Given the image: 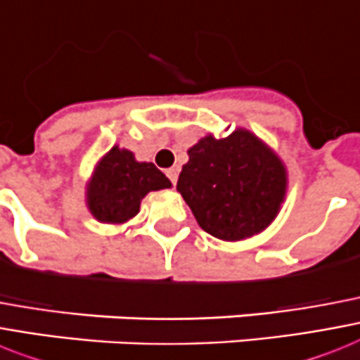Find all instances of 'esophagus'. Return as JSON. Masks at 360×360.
Listing matches in <instances>:
<instances>
[{
  "label": "esophagus",
  "mask_w": 360,
  "mask_h": 360,
  "mask_svg": "<svg viewBox=\"0 0 360 360\" xmlns=\"http://www.w3.org/2000/svg\"><path fill=\"white\" fill-rule=\"evenodd\" d=\"M166 177L170 179L172 185H175V183H177V177H179V168H177V166L168 168V170H166Z\"/></svg>",
  "instance_id": "esophagus-1"
}]
</instances>
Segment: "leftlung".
<instances>
[{"label": "left lung", "mask_w": 360, "mask_h": 360, "mask_svg": "<svg viewBox=\"0 0 360 360\" xmlns=\"http://www.w3.org/2000/svg\"><path fill=\"white\" fill-rule=\"evenodd\" d=\"M281 160L248 131L201 139L188 150L177 190L209 235L242 240L261 233L285 198Z\"/></svg>", "instance_id": "obj_1"}]
</instances>
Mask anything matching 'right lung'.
Returning <instances> with one entry per match:
<instances>
[{"instance_id":"obj_1","label":"right lung","mask_w":360,"mask_h":360,"mask_svg":"<svg viewBox=\"0 0 360 360\" xmlns=\"http://www.w3.org/2000/svg\"><path fill=\"white\" fill-rule=\"evenodd\" d=\"M170 179L151 162H136L127 150L112 148L99 162L89 188L90 212L99 221L122 224L140 209L151 190L170 188Z\"/></svg>"}]
</instances>
